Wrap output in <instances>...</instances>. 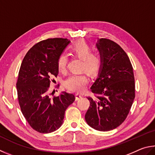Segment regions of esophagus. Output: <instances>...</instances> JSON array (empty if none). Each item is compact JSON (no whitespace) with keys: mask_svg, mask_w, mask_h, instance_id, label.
<instances>
[{"mask_svg":"<svg viewBox=\"0 0 155 155\" xmlns=\"http://www.w3.org/2000/svg\"><path fill=\"white\" fill-rule=\"evenodd\" d=\"M82 97V94H80V93H76L75 94V100L76 101H78V100H79L80 99H81Z\"/></svg>","mask_w":155,"mask_h":155,"instance_id":"34e87169","label":"esophagus"}]
</instances>
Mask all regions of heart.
<instances>
[{
  "label": "heart",
  "instance_id": "heart-1",
  "mask_svg": "<svg viewBox=\"0 0 155 155\" xmlns=\"http://www.w3.org/2000/svg\"><path fill=\"white\" fill-rule=\"evenodd\" d=\"M70 49L73 55L82 60L81 69H84L91 75H95L98 72L101 66V59L96 54H91V46L85 41H78L71 46ZM67 63V56L64 54H61L57 61L60 71H65ZM87 83V75L84 73H80L69 76L65 80L64 85L70 91L81 92L84 90Z\"/></svg>",
  "mask_w": 155,
  "mask_h": 155
}]
</instances>
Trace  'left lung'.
I'll use <instances>...</instances> for the list:
<instances>
[{
    "mask_svg": "<svg viewBox=\"0 0 155 155\" xmlns=\"http://www.w3.org/2000/svg\"><path fill=\"white\" fill-rule=\"evenodd\" d=\"M101 59L98 77L91 87L94 97L85 120L100 131H108L125 120L135 98V79L128 56L117 43L99 39L96 43Z\"/></svg>",
    "mask_w": 155,
    "mask_h": 155,
    "instance_id": "left-lung-1",
    "label": "left lung"
}]
</instances>
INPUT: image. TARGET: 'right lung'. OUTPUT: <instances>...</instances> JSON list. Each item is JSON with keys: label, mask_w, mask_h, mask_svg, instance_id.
<instances>
[{"label": "right lung", "mask_w": 155, "mask_h": 155, "mask_svg": "<svg viewBox=\"0 0 155 155\" xmlns=\"http://www.w3.org/2000/svg\"><path fill=\"white\" fill-rule=\"evenodd\" d=\"M70 42L62 38L41 41L30 49L21 62L16 84L19 104L27 122L41 134L59 129L67 108L75 99L64 91L53 98L48 93L51 78L58 74V57Z\"/></svg>", "instance_id": "add662e5"}]
</instances>
